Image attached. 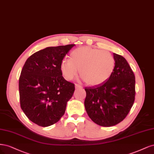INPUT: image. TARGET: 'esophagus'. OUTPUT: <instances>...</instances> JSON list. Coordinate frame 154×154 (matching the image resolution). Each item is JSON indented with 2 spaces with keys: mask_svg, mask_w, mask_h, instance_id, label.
<instances>
[{
  "mask_svg": "<svg viewBox=\"0 0 154 154\" xmlns=\"http://www.w3.org/2000/svg\"><path fill=\"white\" fill-rule=\"evenodd\" d=\"M75 87L76 89H82V87L81 85H79V84H77L75 85Z\"/></svg>",
  "mask_w": 154,
  "mask_h": 154,
  "instance_id": "34e87169",
  "label": "esophagus"
}]
</instances>
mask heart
Masks as SVG:
<instances>
[{
    "label": "heart",
    "instance_id": "1",
    "mask_svg": "<svg viewBox=\"0 0 154 154\" xmlns=\"http://www.w3.org/2000/svg\"><path fill=\"white\" fill-rule=\"evenodd\" d=\"M115 58L106 51L88 47H79L70 54L69 60L64 59L60 64L63 77L72 80L78 74L91 86L101 85L109 80L115 71Z\"/></svg>",
    "mask_w": 154,
    "mask_h": 154
}]
</instances>
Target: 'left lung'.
I'll list each match as a JSON object with an SVG mask.
<instances>
[{
    "label": "left lung",
    "mask_w": 154,
    "mask_h": 154,
    "mask_svg": "<svg viewBox=\"0 0 154 154\" xmlns=\"http://www.w3.org/2000/svg\"><path fill=\"white\" fill-rule=\"evenodd\" d=\"M116 66L101 85L86 87L84 106L91 120L102 127L115 125L125 118L135 100V76L126 59L113 54Z\"/></svg>",
    "instance_id": "left-lung-1"
}]
</instances>
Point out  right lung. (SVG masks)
Masks as SVG:
<instances>
[{
	"label": "right lung",
	"mask_w": 154,
	"mask_h": 154,
	"mask_svg": "<svg viewBox=\"0 0 154 154\" xmlns=\"http://www.w3.org/2000/svg\"><path fill=\"white\" fill-rule=\"evenodd\" d=\"M74 45L47 47L33 54L23 66L19 79L20 106L39 126L57 123L73 96L75 85L64 79L60 64Z\"/></svg>",
	"instance_id": "obj_1"
}]
</instances>
